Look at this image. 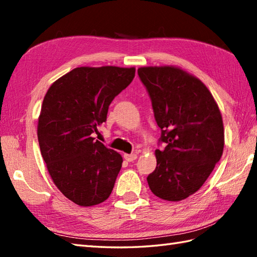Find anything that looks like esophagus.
Listing matches in <instances>:
<instances>
[{
  "instance_id": "1",
  "label": "esophagus",
  "mask_w": 257,
  "mask_h": 257,
  "mask_svg": "<svg viewBox=\"0 0 257 257\" xmlns=\"http://www.w3.org/2000/svg\"><path fill=\"white\" fill-rule=\"evenodd\" d=\"M123 158H124V160H127L128 162H133V161H135L136 159H137V155H136V154H132V155L124 154Z\"/></svg>"
}]
</instances>
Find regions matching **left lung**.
Returning <instances> with one entry per match:
<instances>
[{
    "label": "left lung",
    "mask_w": 257,
    "mask_h": 257,
    "mask_svg": "<svg viewBox=\"0 0 257 257\" xmlns=\"http://www.w3.org/2000/svg\"><path fill=\"white\" fill-rule=\"evenodd\" d=\"M138 75L161 129L159 143L166 144L156 150V170L147 181L158 198L184 200L203 185L222 157L220 109L199 78L178 67H140Z\"/></svg>",
    "instance_id": "8db88e82"
}]
</instances>
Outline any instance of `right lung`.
I'll return each mask as SVG.
<instances>
[{
    "label": "right lung",
    "instance_id": "add662e5",
    "mask_svg": "<svg viewBox=\"0 0 257 257\" xmlns=\"http://www.w3.org/2000/svg\"><path fill=\"white\" fill-rule=\"evenodd\" d=\"M135 67H77L48 88L38 117L41 154L58 190L80 206L107 200L122 158L92 135L113 98L132 83Z\"/></svg>",
    "mask_w": 257,
    "mask_h": 257
}]
</instances>
